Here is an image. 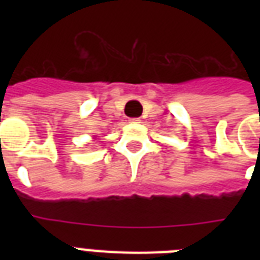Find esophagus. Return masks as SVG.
Returning <instances> with one entry per match:
<instances>
[{
    "label": "esophagus",
    "instance_id": "esophagus-1",
    "mask_svg": "<svg viewBox=\"0 0 260 260\" xmlns=\"http://www.w3.org/2000/svg\"><path fill=\"white\" fill-rule=\"evenodd\" d=\"M129 122H134V124H139V122H142L140 118H129Z\"/></svg>",
    "mask_w": 260,
    "mask_h": 260
}]
</instances>
